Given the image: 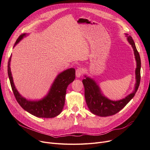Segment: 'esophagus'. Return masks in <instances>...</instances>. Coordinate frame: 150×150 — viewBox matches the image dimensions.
<instances>
[{
	"label": "esophagus",
	"mask_w": 150,
	"mask_h": 150,
	"mask_svg": "<svg viewBox=\"0 0 150 150\" xmlns=\"http://www.w3.org/2000/svg\"><path fill=\"white\" fill-rule=\"evenodd\" d=\"M83 74V69L81 68H78L76 71V76L77 77H80Z\"/></svg>",
	"instance_id": "esophagus-1"
}]
</instances>
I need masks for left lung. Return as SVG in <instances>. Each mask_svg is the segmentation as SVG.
Wrapping results in <instances>:
<instances>
[{
    "label": "left lung",
    "mask_w": 150,
    "mask_h": 150,
    "mask_svg": "<svg viewBox=\"0 0 150 150\" xmlns=\"http://www.w3.org/2000/svg\"><path fill=\"white\" fill-rule=\"evenodd\" d=\"M127 40L131 45L135 59L137 63L135 69V79L134 90L126 98L118 101H112L105 97L103 94L99 85L95 81L90 77L85 75V79L82 83L85 88V98L87 105L90 112L100 117H108L115 115L122 110L134 96L137 92L140 82V68L141 61L140 55L135 47L134 41L131 36H127L126 33Z\"/></svg>",
    "instance_id": "left-lung-1"
}]
</instances>
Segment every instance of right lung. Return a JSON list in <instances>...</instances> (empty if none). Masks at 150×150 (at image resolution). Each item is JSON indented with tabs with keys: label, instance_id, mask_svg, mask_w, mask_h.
<instances>
[{
	"label": "right lung",
	"instance_id": "1",
	"mask_svg": "<svg viewBox=\"0 0 150 150\" xmlns=\"http://www.w3.org/2000/svg\"><path fill=\"white\" fill-rule=\"evenodd\" d=\"M27 35L28 34L21 35L13 47L24 37H26ZM11 59V55L8 63V75L14 95L19 104L25 111L37 117L54 118L59 115L65 105L67 88L69 84L75 79V69L71 68L59 74L52 83L47 95L40 100L32 101L21 96L15 87L10 68Z\"/></svg>",
	"mask_w": 150,
	"mask_h": 150
}]
</instances>
